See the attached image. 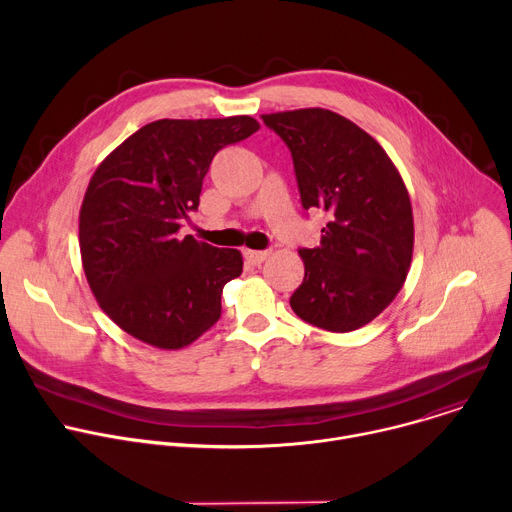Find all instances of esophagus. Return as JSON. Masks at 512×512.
Segmentation results:
<instances>
[{"mask_svg": "<svg viewBox=\"0 0 512 512\" xmlns=\"http://www.w3.org/2000/svg\"><path fill=\"white\" fill-rule=\"evenodd\" d=\"M267 257H269V251H251V249L245 251V259H247L251 265H261Z\"/></svg>", "mask_w": 512, "mask_h": 512, "instance_id": "obj_1", "label": "esophagus"}]
</instances>
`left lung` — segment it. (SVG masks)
Instances as JSON below:
<instances>
[{
	"label": "left lung",
	"instance_id": "obj_1",
	"mask_svg": "<svg viewBox=\"0 0 512 512\" xmlns=\"http://www.w3.org/2000/svg\"><path fill=\"white\" fill-rule=\"evenodd\" d=\"M289 148L304 208H324L320 245L300 249L306 273L289 298L304 322L352 332L401 291L413 257V210L381 143L320 107L261 115Z\"/></svg>",
	"mask_w": 512,
	"mask_h": 512
}]
</instances>
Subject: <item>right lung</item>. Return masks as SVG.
Instances as JSON below:
<instances>
[{"mask_svg": "<svg viewBox=\"0 0 512 512\" xmlns=\"http://www.w3.org/2000/svg\"><path fill=\"white\" fill-rule=\"evenodd\" d=\"M257 129L249 115L160 119L95 170L79 214L83 269L101 310L129 336L178 350L221 318L223 287L241 275L243 255L180 239L178 229L198 208L214 154Z\"/></svg>", "mask_w": 512, "mask_h": 512, "instance_id": "add662e5", "label": "right lung"}]
</instances>
